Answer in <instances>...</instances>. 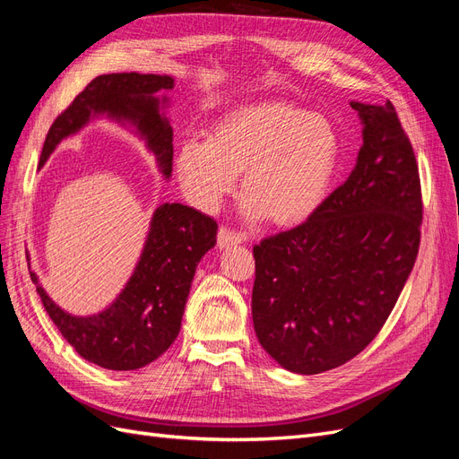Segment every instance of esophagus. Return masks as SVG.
Returning <instances> with one entry per match:
<instances>
[{
  "label": "esophagus",
  "mask_w": 459,
  "mask_h": 459,
  "mask_svg": "<svg viewBox=\"0 0 459 459\" xmlns=\"http://www.w3.org/2000/svg\"><path fill=\"white\" fill-rule=\"evenodd\" d=\"M245 241V238L241 233H235L228 228H220L218 231V247L220 248H231L235 245H241Z\"/></svg>",
  "instance_id": "obj_1"
}]
</instances>
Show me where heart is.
Here are the masks:
<instances>
[{
    "label": "heart",
    "mask_w": 459,
    "mask_h": 459,
    "mask_svg": "<svg viewBox=\"0 0 459 459\" xmlns=\"http://www.w3.org/2000/svg\"><path fill=\"white\" fill-rule=\"evenodd\" d=\"M339 152L327 118L290 101H258L220 117L206 142L179 143L174 170L186 197L204 212L216 211L243 171L241 214L289 228L322 206Z\"/></svg>",
    "instance_id": "b5f03b06"
}]
</instances>
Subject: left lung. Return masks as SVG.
<instances>
[{
	"instance_id": "obj_1",
	"label": "left lung",
	"mask_w": 459,
	"mask_h": 459,
	"mask_svg": "<svg viewBox=\"0 0 459 459\" xmlns=\"http://www.w3.org/2000/svg\"><path fill=\"white\" fill-rule=\"evenodd\" d=\"M362 147L349 179L302 226L253 248L256 337L277 364L316 375L349 362L393 312L418 258V162L391 101H351Z\"/></svg>"
}]
</instances>
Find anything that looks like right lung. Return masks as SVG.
<instances>
[{"instance_id": "obj_1", "label": "right lung", "mask_w": 459, "mask_h": 459, "mask_svg": "<svg viewBox=\"0 0 459 459\" xmlns=\"http://www.w3.org/2000/svg\"><path fill=\"white\" fill-rule=\"evenodd\" d=\"M174 88L169 74H103L93 78L73 105L51 124L39 169L57 145L84 130L90 122L107 118L128 128L155 157L160 176L172 178L174 130L166 117ZM218 224L195 208L162 203L149 221V231L130 280L101 312L74 316L63 310L30 268L32 283L61 335L91 364L105 369H140L169 351L176 341L201 258L216 245Z\"/></svg>"}]
</instances>
